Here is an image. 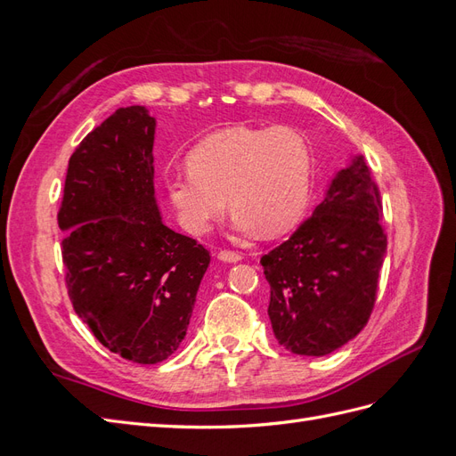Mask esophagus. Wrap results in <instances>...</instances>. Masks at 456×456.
Wrapping results in <instances>:
<instances>
[{
  "instance_id": "34e87169",
  "label": "esophagus",
  "mask_w": 456,
  "mask_h": 456,
  "mask_svg": "<svg viewBox=\"0 0 456 456\" xmlns=\"http://www.w3.org/2000/svg\"><path fill=\"white\" fill-rule=\"evenodd\" d=\"M243 256H241V253H236V251H220L218 253V260H223V262H240Z\"/></svg>"
}]
</instances>
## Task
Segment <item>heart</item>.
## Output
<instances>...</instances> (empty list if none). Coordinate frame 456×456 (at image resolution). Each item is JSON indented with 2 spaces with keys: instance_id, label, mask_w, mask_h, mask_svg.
<instances>
[{
  "instance_id": "1",
  "label": "heart",
  "mask_w": 456,
  "mask_h": 456,
  "mask_svg": "<svg viewBox=\"0 0 456 456\" xmlns=\"http://www.w3.org/2000/svg\"><path fill=\"white\" fill-rule=\"evenodd\" d=\"M188 173L167 178V196L181 224L205 233L233 213L243 236L278 238L306 211L314 181V154L295 127H228L205 136L186 158Z\"/></svg>"
}]
</instances>
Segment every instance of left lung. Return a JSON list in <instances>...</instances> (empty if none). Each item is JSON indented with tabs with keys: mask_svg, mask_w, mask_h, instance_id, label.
<instances>
[{
	"mask_svg": "<svg viewBox=\"0 0 456 456\" xmlns=\"http://www.w3.org/2000/svg\"><path fill=\"white\" fill-rule=\"evenodd\" d=\"M380 218L379 188L355 156L312 216L260 258L272 329L285 350L327 355L367 325L388 245Z\"/></svg>",
	"mask_w": 456,
	"mask_h": 456,
	"instance_id": "obj_1",
	"label": "left lung"
}]
</instances>
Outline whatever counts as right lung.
<instances>
[{
  "instance_id": "obj_1",
  "label": "right lung",
  "mask_w": 456,
  "mask_h": 456,
  "mask_svg": "<svg viewBox=\"0 0 456 456\" xmlns=\"http://www.w3.org/2000/svg\"><path fill=\"white\" fill-rule=\"evenodd\" d=\"M156 119L119 108L68 161L59 228L68 297L104 348L141 365L186 337L209 251L163 224L154 196Z\"/></svg>"
}]
</instances>
